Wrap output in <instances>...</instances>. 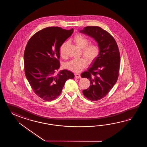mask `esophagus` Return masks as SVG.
<instances>
[{
	"mask_svg": "<svg viewBox=\"0 0 147 147\" xmlns=\"http://www.w3.org/2000/svg\"><path fill=\"white\" fill-rule=\"evenodd\" d=\"M75 77L76 78H78V79H80L81 78V76L79 74H75Z\"/></svg>",
	"mask_w": 147,
	"mask_h": 147,
	"instance_id": "obj_1",
	"label": "esophagus"
}]
</instances>
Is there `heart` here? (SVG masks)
<instances>
[{"mask_svg": "<svg viewBox=\"0 0 147 147\" xmlns=\"http://www.w3.org/2000/svg\"><path fill=\"white\" fill-rule=\"evenodd\" d=\"M74 41L78 47L83 49V54L90 61H92L97 58L100 53V48L97 44H89V40L83 35L77 34L73 38ZM68 42L65 41L60 47V54L61 56H65V50ZM88 60L84 57L75 58L65 64L66 69L74 72H81L87 67Z\"/></svg>", "mask_w": 147, "mask_h": 147, "instance_id": "b5f03b06", "label": "heart"}]
</instances>
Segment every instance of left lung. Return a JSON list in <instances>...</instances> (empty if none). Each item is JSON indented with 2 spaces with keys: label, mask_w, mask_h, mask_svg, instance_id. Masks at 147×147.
Listing matches in <instances>:
<instances>
[{
  "label": "left lung",
  "mask_w": 147,
  "mask_h": 147,
  "mask_svg": "<svg viewBox=\"0 0 147 147\" xmlns=\"http://www.w3.org/2000/svg\"><path fill=\"white\" fill-rule=\"evenodd\" d=\"M92 38L100 48V53L92 61L82 78L88 79L91 85L82 91L89 100L97 101L105 97L113 88L119 76L120 57L115 39L107 31L97 26H88L79 31Z\"/></svg>",
  "instance_id": "left-lung-1"
}]
</instances>
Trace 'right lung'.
I'll return each instance as SVG.
<instances>
[{
  "mask_svg": "<svg viewBox=\"0 0 147 147\" xmlns=\"http://www.w3.org/2000/svg\"><path fill=\"white\" fill-rule=\"evenodd\" d=\"M74 32L60 27L44 28L28 41L24 53L25 75L34 93L51 101L61 94L66 81L74 74L60 67V47Z\"/></svg>",
  "mask_w": 147,
  "mask_h": 147,
  "instance_id": "1",
  "label": "right lung"
}]
</instances>
